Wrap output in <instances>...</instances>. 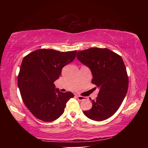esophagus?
Returning <instances> with one entry per match:
<instances>
[{"instance_id": "esophagus-1", "label": "esophagus", "mask_w": 148, "mask_h": 148, "mask_svg": "<svg viewBox=\"0 0 148 148\" xmlns=\"http://www.w3.org/2000/svg\"><path fill=\"white\" fill-rule=\"evenodd\" d=\"M76 98L77 99L78 101H83V100L85 99V97H82V96H80V95H77Z\"/></svg>"}]
</instances>
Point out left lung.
I'll return each mask as SVG.
<instances>
[{
  "label": "left lung",
  "mask_w": 148,
  "mask_h": 148,
  "mask_svg": "<svg viewBox=\"0 0 148 148\" xmlns=\"http://www.w3.org/2000/svg\"><path fill=\"white\" fill-rule=\"evenodd\" d=\"M76 57L91 70L92 83L99 89L96 100L91 101L92 108L84 114L94 121L109 118L119 109L128 90L129 78L121 57L99 47L77 51Z\"/></svg>",
  "instance_id": "1"
}]
</instances>
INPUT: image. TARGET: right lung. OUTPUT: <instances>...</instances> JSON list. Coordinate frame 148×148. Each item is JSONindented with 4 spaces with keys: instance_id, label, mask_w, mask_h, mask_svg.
I'll return each instance as SVG.
<instances>
[{
    "instance_id": "add662e5",
    "label": "right lung",
    "mask_w": 148,
    "mask_h": 148,
    "mask_svg": "<svg viewBox=\"0 0 148 148\" xmlns=\"http://www.w3.org/2000/svg\"><path fill=\"white\" fill-rule=\"evenodd\" d=\"M76 51L61 52L51 49H37L22 61L17 85L25 105L33 116L50 122L63 114L71 92H62L53 82L61 76L62 69L73 61Z\"/></svg>"
}]
</instances>
